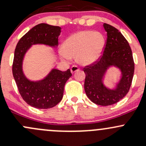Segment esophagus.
I'll return each instance as SVG.
<instances>
[{
	"instance_id": "esophagus-1",
	"label": "esophagus",
	"mask_w": 146,
	"mask_h": 146,
	"mask_svg": "<svg viewBox=\"0 0 146 146\" xmlns=\"http://www.w3.org/2000/svg\"><path fill=\"white\" fill-rule=\"evenodd\" d=\"M79 70V67L77 66H73L71 67V68H70V72H71V73H74L75 72L78 71V70Z\"/></svg>"
}]
</instances>
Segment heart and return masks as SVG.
<instances>
[{"label": "heart", "instance_id": "1", "mask_svg": "<svg viewBox=\"0 0 146 146\" xmlns=\"http://www.w3.org/2000/svg\"><path fill=\"white\" fill-rule=\"evenodd\" d=\"M105 46L104 37L99 32L80 31L69 36L62 45L61 56L65 60L76 56L82 66H89L100 58Z\"/></svg>", "mask_w": 146, "mask_h": 146}]
</instances>
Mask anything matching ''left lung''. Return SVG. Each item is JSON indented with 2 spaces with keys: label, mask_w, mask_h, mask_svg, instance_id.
I'll return each mask as SVG.
<instances>
[{
  "label": "left lung",
  "mask_w": 146,
  "mask_h": 146,
  "mask_svg": "<svg viewBox=\"0 0 146 146\" xmlns=\"http://www.w3.org/2000/svg\"><path fill=\"white\" fill-rule=\"evenodd\" d=\"M107 39L104 53L94 64L83 68L86 76L85 91L93 103L110 106L123 99L129 92L134 73V62L129 42L117 29L104 23ZM121 70L122 77L114 90L107 88L102 83L106 70L110 66Z\"/></svg>",
  "instance_id": "left-lung-1"
}]
</instances>
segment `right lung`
I'll list each match as a JSON object with an SVG mask.
<instances>
[{
	"label": "right lung",
	"mask_w": 146,
	"mask_h": 146,
	"mask_svg": "<svg viewBox=\"0 0 146 146\" xmlns=\"http://www.w3.org/2000/svg\"><path fill=\"white\" fill-rule=\"evenodd\" d=\"M61 27L39 24L29 30L18 42L15 50L12 74L21 97L29 105L38 109H48L61 101L66 82L71 77L70 69L61 71L52 69L44 79L31 81L24 76L22 63L24 55L31 45L43 44L58 46Z\"/></svg>",
	"instance_id": "1"
}]
</instances>
